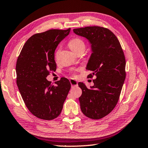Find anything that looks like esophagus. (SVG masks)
<instances>
[{
	"mask_svg": "<svg viewBox=\"0 0 148 148\" xmlns=\"http://www.w3.org/2000/svg\"><path fill=\"white\" fill-rule=\"evenodd\" d=\"M70 83L72 86H75L77 85V82L74 79H70Z\"/></svg>",
	"mask_w": 148,
	"mask_h": 148,
	"instance_id": "obj_1",
	"label": "esophagus"
}]
</instances>
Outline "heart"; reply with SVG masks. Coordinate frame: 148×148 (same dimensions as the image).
Masks as SVG:
<instances>
[{"mask_svg": "<svg viewBox=\"0 0 148 148\" xmlns=\"http://www.w3.org/2000/svg\"><path fill=\"white\" fill-rule=\"evenodd\" d=\"M69 46L72 51L77 54L81 51H84L86 43L81 37H75L69 41Z\"/></svg>", "mask_w": 148, "mask_h": 148, "instance_id": "1", "label": "heart"}]
</instances>
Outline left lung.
Listing matches in <instances>:
<instances>
[{"label":"left lung","mask_w":148,"mask_h":148,"mask_svg":"<svg viewBox=\"0 0 148 148\" xmlns=\"http://www.w3.org/2000/svg\"><path fill=\"white\" fill-rule=\"evenodd\" d=\"M74 32L88 39L92 54L86 69L92 71L94 86L87 88L82 82L79 98L81 109L89 118L99 119L110 113L118 102L126 78V59L119 40L110 30L99 26L74 29Z\"/></svg>","instance_id":"8db88e82"}]
</instances>
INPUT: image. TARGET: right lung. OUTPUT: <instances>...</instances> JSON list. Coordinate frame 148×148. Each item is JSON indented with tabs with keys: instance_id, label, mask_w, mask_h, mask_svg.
<instances>
[{
	"instance_id": "obj_1",
	"label": "right lung",
	"mask_w": 148,
	"mask_h": 148,
	"mask_svg": "<svg viewBox=\"0 0 148 148\" xmlns=\"http://www.w3.org/2000/svg\"><path fill=\"white\" fill-rule=\"evenodd\" d=\"M70 31L71 28L51 29L36 34L26 41L17 58L18 90L29 111L39 119L52 120L58 117L71 89L67 78L56 81V86L46 79L56 70V49Z\"/></svg>"
}]
</instances>
